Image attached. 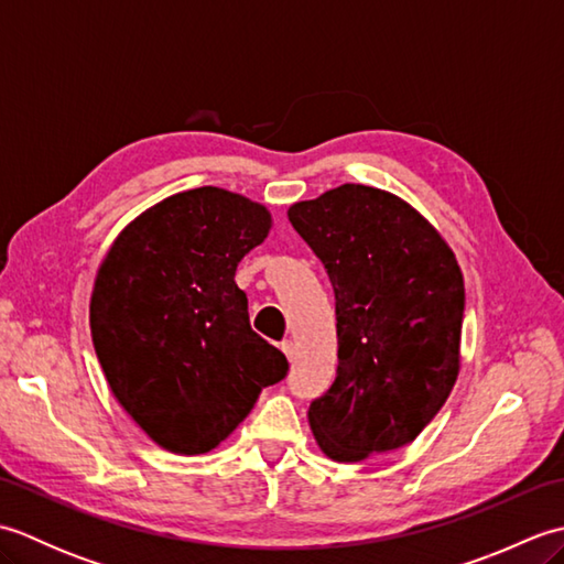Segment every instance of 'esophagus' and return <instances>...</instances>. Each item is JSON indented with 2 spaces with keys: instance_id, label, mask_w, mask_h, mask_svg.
I'll list each match as a JSON object with an SVG mask.
<instances>
[{
  "instance_id": "1",
  "label": "esophagus",
  "mask_w": 564,
  "mask_h": 564,
  "mask_svg": "<svg viewBox=\"0 0 564 564\" xmlns=\"http://www.w3.org/2000/svg\"><path fill=\"white\" fill-rule=\"evenodd\" d=\"M281 351L285 354V358H289V361H293V358H295L293 341H281Z\"/></svg>"
}]
</instances>
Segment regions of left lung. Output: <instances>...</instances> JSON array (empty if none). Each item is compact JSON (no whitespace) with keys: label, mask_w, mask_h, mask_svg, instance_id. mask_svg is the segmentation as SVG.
Listing matches in <instances>:
<instances>
[{"label":"left lung","mask_w":564,"mask_h":564,"mask_svg":"<svg viewBox=\"0 0 564 564\" xmlns=\"http://www.w3.org/2000/svg\"><path fill=\"white\" fill-rule=\"evenodd\" d=\"M289 220L325 263L337 297V378L307 410L319 451L361 463L406 446L458 380V259L422 213L373 186L297 200Z\"/></svg>","instance_id":"obj_1"}]
</instances>
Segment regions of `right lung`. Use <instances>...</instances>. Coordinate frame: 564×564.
Here are the masks:
<instances>
[{"label":"right lung","instance_id":"add662e5","mask_svg":"<svg viewBox=\"0 0 564 564\" xmlns=\"http://www.w3.org/2000/svg\"><path fill=\"white\" fill-rule=\"evenodd\" d=\"M271 225L261 203L200 186L154 203L106 251L89 303L94 349L118 404L164 451H213L289 373L251 332L235 283Z\"/></svg>","mask_w":564,"mask_h":564}]
</instances>
